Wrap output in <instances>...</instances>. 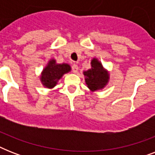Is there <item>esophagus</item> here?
<instances>
[{"label": "esophagus", "instance_id": "1", "mask_svg": "<svg viewBox=\"0 0 155 155\" xmlns=\"http://www.w3.org/2000/svg\"><path fill=\"white\" fill-rule=\"evenodd\" d=\"M78 70H79V68H78V65L77 64H73L71 66V71H72L73 73H77L78 72Z\"/></svg>", "mask_w": 155, "mask_h": 155}]
</instances>
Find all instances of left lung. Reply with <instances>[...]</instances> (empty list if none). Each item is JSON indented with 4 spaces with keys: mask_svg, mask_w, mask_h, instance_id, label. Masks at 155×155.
<instances>
[{
    "mask_svg": "<svg viewBox=\"0 0 155 155\" xmlns=\"http://www.w3.org/2000/svg\"><path fill=\"white\" fill-rule=\"evenodd\" d=\"M91 64L92 68L84 71V75L86 76L85 81L90 90L97 91L103 88L108 83V74L97 58H93Z\"/></svg>",
    "mask_w": 155,
    "mask_h": 155,
    "instance_id": "left-lung-1",
    "label": "left lung"
}]
</instances>
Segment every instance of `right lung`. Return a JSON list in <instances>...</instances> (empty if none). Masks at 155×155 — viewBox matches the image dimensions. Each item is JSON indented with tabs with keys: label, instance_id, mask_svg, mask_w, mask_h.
<instances>
[{
	"label": "right lung",
	"instance_id": "1",
	"mask_svg": "<svg viewBox=\"0 0 155 155\" xmlns=\"http://www.w3.org/2000/svg\"><path fill=\"white\" fill-rule=\"evenodd\" d=\"M70 71L71 67L68 64H56L55 61L51 60L42 73V83L48 88L54 87L57 84V81L65 73Z\"/></svg>",
	"mask_w": 155,
	"mask_h": 155
}]
</instances>
